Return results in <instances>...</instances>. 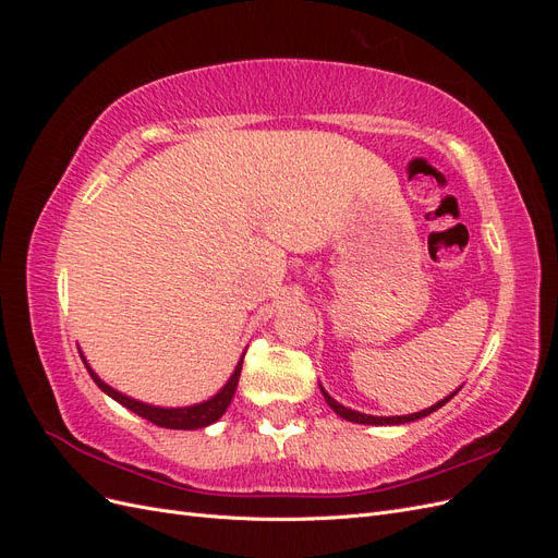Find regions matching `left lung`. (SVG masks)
I'll return each instance as SVG.
<instances>
[{"label":"left lung","instance_id":"1","mask_svg":"<svg viewBox=\"0 0 558 558\" xmlns=\"http://www.w3.org/2000/svg\"><path fill=\"white\" fill-rule=\"evenodd\" d=\"M320 386V384H318ZM461 391V386L456 388L453 393H449L447 398H442V400H437L435 404H430V408H426V410H421V412H414V414H402V416H373V414H363V412H356V410H349V408H344L342 402H337L324 386H320V393H324V398H326V402L330 404V410L335 412V414H340L342 418H347V421H353V424H365V426H400V424H410V421H416V418H424V416H428V414H433L435 410H440L442 404H447L456 393Z\"/></svg>","mask_w":558,"mask_h":558}]
</instances>
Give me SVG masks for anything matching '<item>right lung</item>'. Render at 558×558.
Here are the masks:
<instances>
[{
    "label": "right lung",
    "instance_id": "right-lung-1",
    "mask_svg": "<svg viewBox=\"0 0 558 558\" xmlns=\"http://www.w3.org/2000/svg\"><path fill=\"white\" fill-rule=\"evenodd\" d=\"M246 353V351H244ZM244 353L242 359L238 361V365H234V373L230 375V379L226 381V386L218 391L216 396H211L209 400L205 402H195V404H185V408H160V404H148V402H142V400H134L121 391H116V388H111L105 379H99L95 369L90 367V363L86 361V356H81L83 363H86L90 377L95 379V384L102 388V391L113 398L116 402H121L123 408H128L130 412L140 414L142 418L150 421V424H156L160 428H172V430H197V428H205V426H211L216 424L218 418H221L228 410V404L234 396V391H238V381H240V375H242V363H244Z\"/></svg>",
    "mask_w": 558,
    "mask_h": 558
}]
</instances>
